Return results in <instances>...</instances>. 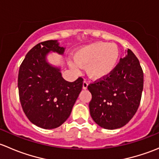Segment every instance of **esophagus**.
<instances>
[{
	"label": "esophagus",
	"instance_id": "obj_1",
	"mask_svg": "<svg viewBox=\"0 0 159 159\" xmlns=\"http://www.w3.org/2000/svg\"><path fill=\"white\" fill-rule=\"evenodd\" d=\"M88 86H89V83H88L86 81H83V89H84V90L87 89Z\"/></svg>",
	"mask_w": 159,
	"mask_h": 159
}]
</instances>
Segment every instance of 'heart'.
Instances as JSON below:
<instances>
[{
  "label": "heart",
  "mask_w": 159,
  "mask_h": 159,
  "mask_svg": "<svg viewBox=\"0 0 159 159\" xmlns=\"http://www.w3.org/2000/svg\"><path fill=\"white\" fill-rule=\"evenodd\" d=\"M75 61L81 66H86V72L92 79L106 78L116 67L119 58L118 47L113 44L96 42L81 48L75 54ZM74 70H78L77 64H70Z\"/></svg>",
  "instance_id": "b5f03b06"
}]
</instances>
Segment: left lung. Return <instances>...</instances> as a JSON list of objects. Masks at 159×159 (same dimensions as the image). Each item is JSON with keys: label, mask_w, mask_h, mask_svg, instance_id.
<instances>
[{"label": "left lung", "mask_w": 159, "mask_h": 159, "mask_svg": "<svg viewBox=\"0 0 159 159\" xmlns=\"http://www.w3.org/2000/svg\"><path fill=\"white\" fill-rule=\"evenodd\" d=\"M144 74L131 50L106 78L88 86L91 93L90 114L96 124L106 129L125 125L139 108L142 98Z\"/></svg>", "instance_id": "obj_1"}]
</instances>
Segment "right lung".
<instances>
[{"label": "right lung", "mask_w": 159, "mask_h": 159, "mask_svg": "<svg viewBox=\"0 0 159 159\" xmlns=\"http://www.w3.org/2000/svg\"><path fill=\"white\" fill-rule=\"evenodd\" d=\"M51 51L62 54L65 48L53 40L32 48L20 65L17 79L22 109L30 122L44 129H56L68 119L83 86L82 78L65 81L60 69L48 63L46 55Z\"/></svg>", "instance_id": "add662e5"}]
</instances>
